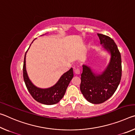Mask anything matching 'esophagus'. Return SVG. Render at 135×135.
<instances>
[{
  "label": "esophagus",
  "mask_w": 135,
  "mask_h": 135,
  "mask_svg": "<svg viewBox=\"0 0 135 135\" xmlns=\"http://www.w3.org/2000/svg\"><path fill=\"white\" fill-rule=\"evenodd\" d=\"M74 71L76 74H79L80 73V70L79 68H74Z\"/></svg>",
  "instance_id": "esophagus-1"
}]
</instances>
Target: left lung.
Instances as JSON below:
<instances>
[{
  "mask_svg": "<svg viewBox=\"0 0 135 135\" xmlns=\"http://www.w3.org/2000/svg\"><path fill=\"white\" fill-rule=\"evenodd\" d=\"M100 44L111 54L110 61L102 74H96L83 65L80 88L86 99L92 104L103 103L117 90L122 78V58L117 46L111 37L97 34Z\"/></svg>",
  "mask_w": 135,
  "mask_h": 135,
  "instance_id": "8db88e82",
  "label": "left lung"
}]
</instances>
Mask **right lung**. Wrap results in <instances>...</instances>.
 Wrapping results in <instances>:
<instances>
[{"mask_svg":"<svg viewBox=\"0 0 135 135\" xmlns=\"http://www.w3.org/2000/svg\"><path fill=\"white\" fill-rule=\"evenodd\" d=\"M26 53L24 56L23 65V78L29 93L36 101L41 104L54 105L58 103L64 96L68 84L74 76L73 68H70L67 72L65 73L54 86L47 89L38 88L31 83L27 75L26 68Z\"/></svg>","mask_w":135,"mask_h":135,"instance_id":"1","label":"right lung"}]
</instances>
